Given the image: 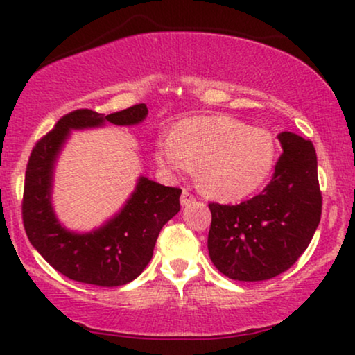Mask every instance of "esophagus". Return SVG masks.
Returning <instances> with one entry per match:
<instances>
[{
    "label": "esophagus",
    "instance_id": "34e87169",
    "mask_svg": "<svg viewBox=\"0 0 355 355\" xmlns=\"http://www.w3.org/2000/svg\"><path fill=\"white\" fill-rule=\"evenodd\" d=\"M193 200H196V197H193L191 192H189V191H182V196H181V205H182V207L189 205V203H192Z\"/></svg>",
    "mask_w": 355,
    "mask_h": 355
}]
</instances>
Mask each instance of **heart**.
Listing matches in <instances>:
<instances>
[{"mask_svg":"<svg viewBox=\"0 0 355 355\" xmlns=\"http://www.w3.org/2000/svg\"><path fill=\"white\" fill-rule=\"evenodd\" d=\"M155 162L169 174H189L198 164L202 191L215 200L236 202L268 179L275 142L265 130L247 128L230 116H192L157 140Z\"/></svg>","mask_w":355,"mask_h":355,"instance_id":"heart-1","label":"heart"}]
</instances>
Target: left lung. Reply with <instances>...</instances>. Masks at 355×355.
Here are the masks:
<instances>
[{"label": "left lung", "mask_w": 355, "mask_h": 355, "mask_svg": "<svg viewBox=\"0 0 355 355\" xmlns=\"http://www.w3.org/2000/svg\"><path fill=\"white\" fill-rule=\"evenodd\" d=\"M283 148L271 182L241 205L210 203L208 254L236 281H263L283 273L304 254L322 216L317 153L312 142L281 132Z\"/></svg>", "instance_id": "8db88e82"}]
</instances>
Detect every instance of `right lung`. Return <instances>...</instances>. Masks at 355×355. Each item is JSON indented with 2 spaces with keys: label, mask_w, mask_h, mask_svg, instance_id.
Masks as SVG:
<instances>
[{
  "label": "right lung",
  "mask_w": 355,
  "mask_h": 355,
  "mask_svg": "<svg viewBox=\"0 0 355 355\" xmlns=\"http://www.w3.org/2000/svg\"><path fill=\"white\" fill-rule=\"evenodd\" d=\"M147 114L145 103L106 116L92 110L72 111L32 150L24 186V227L38 254L69 279L103 288L130 283L152 260L162 227L181 210V189L162 186L147 176H139L124 205L90 231L66 227L53 207L56 163L72 130L137 125Z\"/></svg>",
  "instance_id": "right-lung-1"
}]
</instances>
